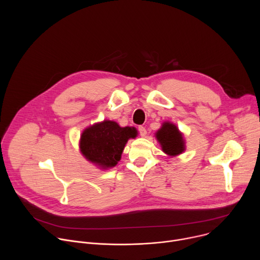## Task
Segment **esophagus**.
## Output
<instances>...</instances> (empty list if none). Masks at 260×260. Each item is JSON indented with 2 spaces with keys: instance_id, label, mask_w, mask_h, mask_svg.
I'll list each match as a JSON object with an SVG mask.
<instances>
[{
  "instance_id": "obj_1",
  "label": "esophagus",
  "mask_w": 260,
  "mask_h": 260,
  "mask_svg": "<svg viewBox=\"0 0 260 260\" xmlns=\"http://www.w3.org/2000/svg\"><path fill=\"white\" fill-rule=\"evenodd\" d=\"M139 133H140L141 137H146V135H147V131L144 126H139Z\"/></svg>"
}]
</instances>
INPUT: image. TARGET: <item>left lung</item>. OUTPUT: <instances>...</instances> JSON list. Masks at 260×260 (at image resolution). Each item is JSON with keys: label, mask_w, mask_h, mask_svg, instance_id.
Here are the masks:
<instances>
[{"label": "left lung", "mask_w": 260, "mask_h": 260, "mask_svg": "<svg viewBox=\"0 0 260 260\" xmlns=\"http://www.w3.org/2000/svg\"><path fill=\"white\" fill-rule=\"evenodd\" d=\"M155 137L161 146L162 151L169 156H177L184 152L185 141L183 135L174 123L169 121L164 122L161 127L156 132Z\"/></svg>", "instance_id": "8db88e82"}]
</instances>
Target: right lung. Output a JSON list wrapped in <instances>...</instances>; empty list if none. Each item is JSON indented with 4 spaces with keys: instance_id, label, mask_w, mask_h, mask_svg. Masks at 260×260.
<instances>
[{
    "instance_id": "add662e5",
    "label": "right lung",
    "mask_w": 260,
    "mask_h": 260,
    "mask_svg": "<svg viewBox=\"0 0 260 260\" xmlns=\"http://www.w3.org/2000/svg\"><path fill=\"white\" fill-rule=\"evenodd\" d=\"M137 135L135 127H121L115 121L104 120L83 131L80 151L88 161L103 170L113 168L120 160L127 141Z\"/></svg>"
}]
</instances>
